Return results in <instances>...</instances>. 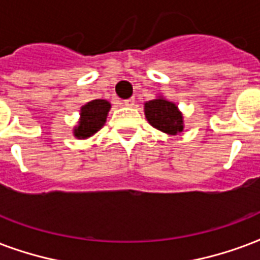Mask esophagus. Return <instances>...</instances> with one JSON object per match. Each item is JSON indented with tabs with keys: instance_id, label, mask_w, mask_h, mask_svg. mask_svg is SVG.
I'll list each match as a JSON object with an SVG mask.
<instances>
[{
	"instance_id": "1",
	"label": "esophagus",
	"mask_w": 260,
	"mask_h": 260,
	"mask_svg": "<svg viewBox=\"0 0 260 260\" xmlns=\"http://www.w3.org/2000/svg\"><path fill=\"white\" fill-rule=\"evenodd\" d=\"M124 105H125V106H128V108H131V106H134V105H135V98H134V96H132V98L125 99V101H124Z\"/></svg>"
}]
</instances>
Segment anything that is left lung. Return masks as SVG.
I'll use <instances>...</instances> for the list:
<instances>
[{
	"mask_svg": "<svg viewBox=\"0 0 260 260\" xmlns=\"http://www.w3.org/2000/svg\"><path fill=\"white\" fill-rule=\"evenodd\" d=\"M144 113L154 128L165 134L176 135L183 131V116L177 106L164 98H156L144 104Z\"/></svg>",
	"mask_w": 260,
	"mask_h": 260,
	"instance_id": "8db88e82",
	"label": "left lung"
}]
</instances>
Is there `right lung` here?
<instances>
[{
  "instance_id": "right-lung-1",
  "label": "right lung",
  "mask_w": 260,
  "mask_h": 260,
  "mask_svg": "<svg viewBox=\"0 0 260 260\" xmlns=\"http://www.w3.org/2000/svg\"><path fill=\"white\" fill-rule=\"evenodd\" d=\"M110 104L104 99H94L82 108L80 121L75 128V136L79 139L88 138L98 132L106 121Z\"/></svg>"
}]
</instances>
